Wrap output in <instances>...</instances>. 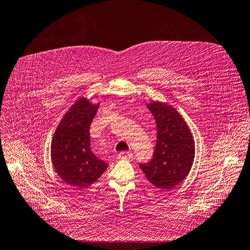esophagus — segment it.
<instances>
[{
    "instance_id": "esophagus-1",
    "label": "esophagus",
    "mask_w": 250,
    "mask_h": 250,
    "mask_svg": "<svg viewBox=\"0 0 250 250\" xmlns=\"http://www.w3.org/2000/svg\"><path fill=\"white\" fill-rule=\"evenodd\" d=\"M132 157H133V153H132V152H128V151H123L118 154L119 159H129Z\"/></svg>"
}]
</instances>
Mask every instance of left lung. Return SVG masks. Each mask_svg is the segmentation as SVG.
<instances>
[{"label": "left lung", "instance_id": "1", "mask_svg": "<svg viewBox=\"0 0 250 250\" xmlns=\"http://www.w3.org/2000/svg\"><path fill=\"white\" fill-rule=\"evenodd\" d=\"M147 107L155 118L157 139L150 161L139 166L151 184L159 189H171L190 171L195 154L194 140L175 108L161 102Z\"/></svg>", "mask_w": 250, "mask_h": 250}]
</instances>
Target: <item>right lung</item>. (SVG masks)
<instances>
[{
  "mask_svg": "<svg viewBox=\"0 0 250 250\" xmlns=\"http://www.w3.org/2000/svg\"><path fill=\"white\" fill-rule=\"evenodd\" d=\"M99 108L82 98L64 115L54 134L51 157L59 177L74 189L89 187L108 165L91 150L90 125Z\"/></svg>",
  "mask_w": 250,
  "mask_h": 250,
  "instance_id": "add662e5",
  "label": "right lung"
}]
</instances>
